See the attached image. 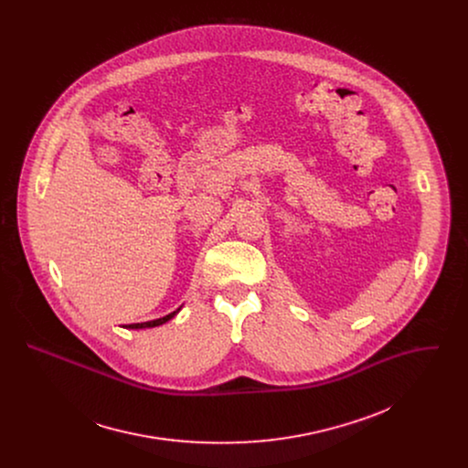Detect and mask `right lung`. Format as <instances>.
<instances>
[{
  "instance_id": "obj_1",
  "label": "right lung",
  "mask_w": 468,
  "mask_h": 468,
  "mask_svg": "<svg viewBox=\"0 0 468 468\" xmlns=\"http://www.w3.org/2000/svg\"><path fill=\"white\" fill-rule=\"evenodd\" d=\"M182 310V306L178 308V310H175L173 314H169V315H165V317H160V319H154V321H147V323H136V324H126V326H122V328H128V330H144V328H154V326H162V324H165L167 321H171L178 312Z\"/></svg>"
}]
</instances>
